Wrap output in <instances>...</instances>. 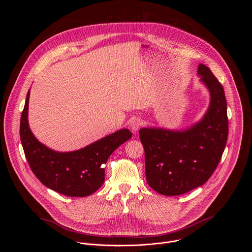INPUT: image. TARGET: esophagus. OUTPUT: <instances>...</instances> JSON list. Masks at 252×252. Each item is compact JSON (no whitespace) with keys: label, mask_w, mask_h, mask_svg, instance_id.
Returning <instances> with one entry per match:
<instances>
[{"label":"esophagus","mask_w":252,"mask_h":252,"mask_svg":"<svg viewBox=\"0 0 252 252\" xmlns=\"http://www.w3.org/2000/svg\"><path fill=\"white\" fill-rule=\"evenodd\" d=\"M141 125H142V121L140 119H138V118H134L130 122V128H131L133 133H136L140 129Z\"/></svg>","instance_id":"34e87169"}]
</instances>
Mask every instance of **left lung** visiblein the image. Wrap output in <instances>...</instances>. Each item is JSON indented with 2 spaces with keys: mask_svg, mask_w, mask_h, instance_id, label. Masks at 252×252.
<instances>
[{
  "mask_svg": "<svg viewBox=\"0 0 252 252\" xmlns=\"http://www.w3.org/2000/svg\"><path fill=\"white\" fill-rule=\"evenodd\" d=\"M197 73L210 93L209 108L198 122L181 130L144 127L139 131L144 148L146 181L165 196L184 194L206 183L227 143V102L223 87L204 64H199Z\"/></svg>",
  "mask_w": 252,
  "mask_h": 252,
  "instance_id": "obj_1",
  "label": "left lung"
}]
</instances>
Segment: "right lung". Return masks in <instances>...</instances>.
<instances>
[{
    "label": "right lung",
    "mask_w": 252,
    "mask_h": 252,
    "mask_svg": "<svg viewBox=\"0 0 252 252\" xmlns=\"http://www.w3.org/2000/svg\"><path fill=\"white\" fill-rule=\"evenodd\" d=\"M30 89L20 119V139L26 159L43 185L70 197H86L105 181L104 165L111 153L131 139L129 129H120L80 149L59 152L38 142L28 122Z\"/></svg>",
    "instance_id": "obj_1"
}]
</instances>
